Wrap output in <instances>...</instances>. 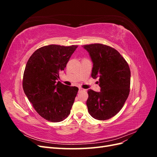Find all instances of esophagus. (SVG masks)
I'll list each match as a JSON object with an SVG mask.
<instances>
[{
    "label": "esophagus",
    "mask_w": 157,
    "mask_h": 157,
    "mask_svg": "<svg viewBox=\"0 0 157 157\" xmlns=\"http://www.w3.org/2000/svg\"><path fill=\"white\" fill-rule=\"evenodd\" d=\"M84 91H86V90H84V89L80 88V87L79 88V92H84Z\"/></svg>",
    "instance_id": "1"
}]
</instances>
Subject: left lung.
<instances>
[{
	"label": "left lung",
	"instance_id": "left-lung-1",
	"mask_svg": "<svg viewBox=\"0 0 157 157\" xmlns=\"http://www.w3.org/2000/svg\"><path fill=\"white\" fill-rule=\"evenodd\" d=\"M93 63L92 77H99V92L88 90V111L95 119L105 121L121 111L130 93V70L119 52L102 44L84 45Z\"/></svg>",
	"mask_w": 157,
	"mask_h": 157
}]
</instances>
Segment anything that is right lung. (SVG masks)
Returning <instances> with one entry per match:
<instances>
[{
    "label": "right lung",
    "mask_w": 157,
    "mask_h": 157,
    "mask_svg": "<svg viewBox=\"0 0 157 157\" xmlns=\"http://www.w3.org/2000/svg\"><path fill=\"white\" fill-rule=\"evenodd\" d=\"M78 46H45L28 59L23 73V88L29 101L44 119L60 122L70 114L78 88L56 80Z\"/></svg>",
    "instance_id": "right-lung-1"
}]
</instances>
